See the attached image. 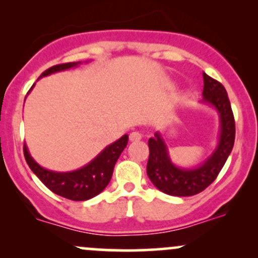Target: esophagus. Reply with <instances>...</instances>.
Wrapping results in <instances>:
<instances>
[{
	"label": "esophagus",
	"instance_id": "obj_1",
	"mask_svg": "<svg viewBox=\"0 0 258 258\" xmlns=\"http://www.w3.org/2000/svg\"><path fill=\"white\" fill-rule=\"evenodd\" d=\"M141 139H142V135L139 132L135 131V132L130 133V141L131 142H138V141H141Z\"/></svg>",
	"mask_w": 258,
	"mask_h": 258
}]
</instances>
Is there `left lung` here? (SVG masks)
I'll return each mask as SVG.
<instances>
[{
    "label": "left lung",
    "instance_id": "left-lung-1",
    "mask_svg": "<svg viewBox=\"0 0 258 258\" xmlns=\"http://www.w3.org/2000/svg\"><path fill=\"white\" fill-rule=\"evenodd\" d=\"M203 78L204 91L200 103L215 109L220 119V135L214 152L195 166L180 167L171 160L161 133L155 132L148 141V177L159 190L173 197H191L207 188L224 166L234 146L235 122L226 88L205 73Z\"/></svg>",
    "mask_w": 258,
    "mask_h": 258
}]
</instances>
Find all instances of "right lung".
I'll list each match as a JSON object with an SVG mask.
<instances>
[{
	"label": "right lung",
	"mask_w": 258,
	"mask_h": 258,
	"mask_svg": "<svg viewBox=\"0 0 258 258\" xmlns=\"http://www.w3.org/2000/svg\"><path fill=\"white\" fill-rule=\"evenodd\" d=\"M81 61L54 65L41 74L38 79L48 76L51 74L72 69V68L79 67ZM34 86L35 84L32 85L28 94L30 93ZM127 142H128V135H123L114 143L106 146L96 158L91 160L85 166L80 167L78 170L68 171V172H57V171H52L41 166L31 156L26 144H24V156L32 172L36 174L49 190L57 195H60V197L67 198V199L85 201L102 193L105 186L109 184L115 164L126 148Z\"/></svg>",
	"instance_id": "add662e5"
}]
</instances>
